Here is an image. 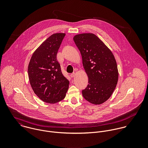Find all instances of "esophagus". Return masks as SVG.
<instances>
[{"label":"esophagus","mask_w":148,"mask_h":148,"mask_svg":"<svg viewBox=\"0 0 148 148\" xmlns=\"http://www.w3.org/2000/svg\"><path fill=\"white\" fill-rule=\"evenodd\" d=\"M75 76V73H74V72L72 73H71V74L70 75V76H71V77H73Z\"/></svg>","instance_id":"obj_1"}]
</instances>
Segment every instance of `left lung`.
<instances>
[{"mask_svg":"<svg viewBox=\"0 0 148 148\" xmlns=\"http://www.w3.org/2000/svg\"><path fill=\"white\" fill-rule=\"evenodd\" d=\"M73 40L81 53L88 77L83 96L93 104H101L110 97L117 84L119 73L114 55L93 34L76 35Z\"/></svg>","mask_w":148,"mask_h":148,"instance_id":"obj_1","label":"left lung"}]
</instances>
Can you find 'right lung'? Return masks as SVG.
<instances>
[{
  "instance_id": "right-lung-1",
  "label": "right lung",
  "mask_w": 148,
  "mask_h": 148,
  "mask_svg": "<svg viewBox=\"0 0 148 148\" xmlns=\"http://www.w3.org/2000/svg\"><path fill=\"white\" fill-rule=\"evenodd\" d=\"M65 34L52 35L34 52L28 66L34 93L44 102L55 104L63 100L69 82L62 72L57 53Z\"/></svg>"
}]
</instances>
